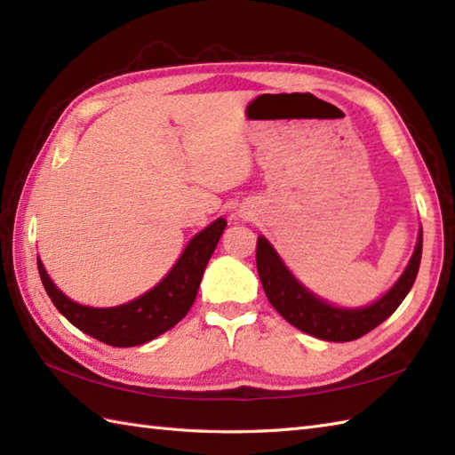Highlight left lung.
<instances>
[{"instance_id": "8db88e82", "label": "left lung", "mask_w": 455, "mask_h": 455, "mask_svg": "<svg viewBox=\"0 0 455 455\" xmlns=\"http://www.w3.org/2000/svg\"><path fill=\"white\" fill-rule=\"evenodd\" d=\"M422 258V230L419 235L417 248L411 262L404 269L399 282L387 293L370 307L340 308L324 303L297 282L277 256L274 246L264 236H258L256 266L259 282L264 285L267 301L282 315L289 324L299 331L328 342H350L379 326L389 318L407 297L417 279Z\"/></svg>"}]
</instances>
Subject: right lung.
<instances>
[{"label": "right lung", "mask_w": 455, "mask_h": 455, "mask_svg": "<svg viewBox=\"0 0 455 455\" xmlns=\"http://www.w3.org/2000/svg\"><path fill=\"white\" fill-rule=\"evenodd\" d=\"M225 227V219L211 222L205 230L189 240L176 266L156 287L119 307L95 308L74 303L52 283L43 262L36 258L38 274L54 307L82 332L109 346H140L170 331L188 315L196 301L203 272L215 252Z\"/></svg>", "instance_id": "1"}]
</instances>
